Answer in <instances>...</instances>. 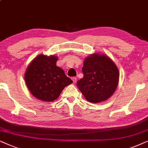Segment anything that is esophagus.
Listing matches in <instances>:
<instances>
[{
    "label": "esophagus",
    "mask_w": 148,
    "mask_h": 148,
    "mask_svg": "<svg viewBox=\"0 0 148 148\" xmlns=\"http://www.w3.org/2000/svg\"><path fill=\"white\" fill-rule=\"evenodd\" d=\"M72 81H73V82H74V83H76L77 78H76V77H72Z\"/></svg>",
    "instance_id": "34e87169"
}]
</instances>
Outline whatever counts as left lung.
<instances>
[{
	"mask_svg": "<svg viewBox=\"0 0 148 148\" xmlns=\"http://www.w3.org/2000/svg\"><path fill=\"white\" fill-rule=\"evenodd\" d=\"M83 78L77 86L87 101L99 103L110 98L116 89L119 81L117 66L106 55L94 53L84 61Z\"/></svg>",
	"mask_w": 148,
	"mask_h": 148,
	"instance_id": "8db88e82",
	"label": "left lung"
}]
</instances>
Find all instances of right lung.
<instances>
[{
    "label": "right lung",
    "mask_w": 148,
    "mask_h": 148,
    "mask_svg": "<svg viewBox=\"0 0 148 148\" xmlns=\"http://www.w3.org/2000/svg\"><path fill=\"white\" fill-rule=\"evenodd\" d=\"M58 57L39 55L32 61L25 73V81L35 97L44 101L58 98L63 89L72 83L64 71L56 66Z\"/></svg>",
    "instance_id": "1"
}]
</instances>
